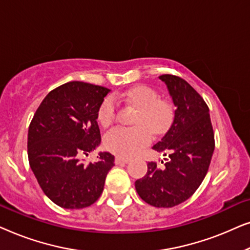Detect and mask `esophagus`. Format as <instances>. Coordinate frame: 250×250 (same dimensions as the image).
<instances>
[{
  "label": "esophagus",
  "mask_w": 250,
  "mask_h": 250,
  "mask_svg": "<svg viewBox=\"0 0 250 250\" xmlns=\"http://www.w3.org/2000/svg\"><path fill=\"white\" fill-rule=\"evenodd\" d=\"M115 163L117 164H127L129 163V158H124V157H116Z\"/></svg>",
  "instance_id": "esophagus-1"
}]
</instances>
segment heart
Instances as JSON below:
<instances>
[{
    "instance_id": "heart-1",
    "label": "heart",
    "mask_w": 250,
    "mask_h": 250,
    "mask_svg": "<svg viewBox=\"0 0 250 250\" xmlns=\"http://www.w3.org/2000/svg\"><path fill=\"white\" fill-rule=\"evenodd\" d=\"M124 100L138 109L133 127H115L104 138V148L122 157L134 156L151 141L152 134L162 135L172 125L174 110L167 100L160 99L155 88L140 85L124 94ZM116 104L112 97H105L97 111V119L102 127L114 122Z\"/></svg>"
}]
</instances>
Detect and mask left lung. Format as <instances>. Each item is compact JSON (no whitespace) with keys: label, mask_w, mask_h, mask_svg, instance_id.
Returning <instances> with one entry per match:
<instances>
[{"label":"left lung","mask_w":250,"mask_h":250,"mask_svg":"<svg viewBox=\"0 0 250 250\" xmlns=\"http://www.w3.org/2000/svg\"><path fill=\"white\" fill-rule=\"evenodd\" d=\"M175 105L172 125L152 149L168 152L158 166L148 163V172L136 180L142 200L158 208H169L192 196L206 176L215 148L209 109L201 95L183 78L160 75Z\"/></svg>","instance_id":"8db88e82"}]
</instances>
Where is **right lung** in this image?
I'll return each instance as SVG.
<instances>
[{"label": "right lung", "mask_w": 250, "mask_h": 250, "mask_svg": "<svg viewBox=\"0 0 250 250\" xmlns=\"http://www.w3.org/2000/svg\"><path fill=\"white\" fill-rule=\"evenodd\" d=\"M109 88L68 82L54 88L37 108L28 128V160L43 192L67 209L91 206L104 191L115 165L109 152L97 163L80 159L100 145L97 111Z\"/></svg>", "instance_id": "right-lung-1"}]
</instances>
